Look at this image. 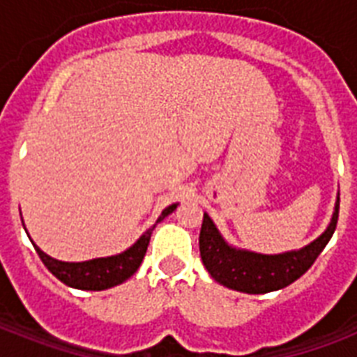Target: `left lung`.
<instances>
[{"mask_svg": "<svg viewBox=\"0 0 357 357\" xmlns=\"http://www.w3.org/2000/svg\"><path fill=\"white\" fill-rule=\"evenodd\" d=\"M339 218V196L326 231L313 243L285 254L266 255L234 248L224 241L207 213L200 229V255L204 266L220 285L248 294H265L296 282L307 272L332 238Z\"/></svg>", "mask_w": 357, "mask_h": 357, "instance_id": "obj_1", "label": "left lung"}]
</instances>
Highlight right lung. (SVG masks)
I'll return each mask as SVG.
<instances>
[{
	"instance_id": "1",
	"label": "right lung",
	"mask_w": 357,
	"mask_h": 357,
	"mask_svg": "<svg viewBox=\"0 0 357 357\" xmlns=\"http://www.w3.org/2000/svg\"><path fill=\"white\" fill-rule=\"evenodd\" d=\"M176 207H178V204L168 206L161 213V217L157 218V222H161L162 218L168 217ZM22 224H24V220H22ZM153 228L146 229L144 234L140 235L139 241L133 246H129L128 250H123L122 254L81 261V263H66V261L53 259L47 254H44L38 246H35V250L42 263L47 266V271L52 272L55 278H59L63 283H66L68 287L81 289V291H103V289L120 285L137 272V268L144 259Z\"/></svg>"
}]
</instances>
